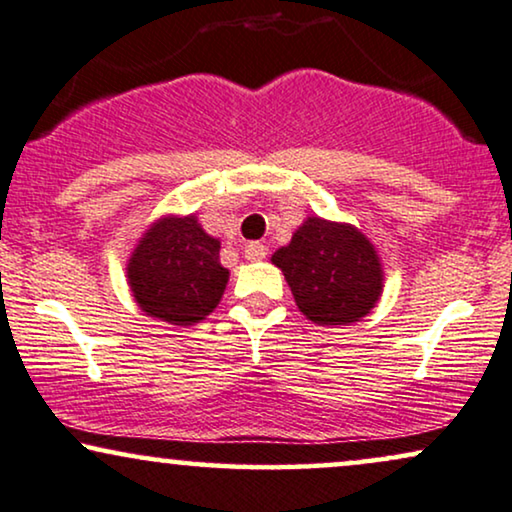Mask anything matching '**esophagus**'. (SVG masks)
Wrapping results in <instances>:
<instances>
[{"label":"esophagus","mask_w":512,"mask_h":512,"mask_svg":"<svg viewBox=\"0 0 512 512\" xmlns=\"http://www.w3.org/2000/svg\"><path fill=\"white\" fill-rule=\"evenodd\" d=\"M243 252H245V260H250V262H260V260H264V257H267V245H262V243H248L243 248Z\"/></svg>","instance_id":"1"}]
</instances>
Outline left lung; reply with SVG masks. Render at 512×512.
I'll return each instance as SVG.
<instances>
[{
	"label": "left lung",
	"mask_w": 512,
	"mask_h": 512,
	"mask_svg": "<svg viewBox=\"0 0 512 512\" xmlns=\"http://www.w3.org/2000/svg\"><path fill=\"white\" fill-rule=\"evenodd\" d=\"M271 264L286 276L297 309L316 326H349L371 314L385 286L375 245L354 224L307 217Z\"/></svg>",
	"instance_id": "obj_1"
}]
</instances>
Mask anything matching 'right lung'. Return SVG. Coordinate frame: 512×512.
<instances>
[{
  "label": "right lung",
  "mask_w": 512,
  "mask_h": 512,
  "mask_svg": "<svg viewBox=\"0 0 512 512\" xmlns=\"http://www.w3.org/2000/svg\"><path fill=\"white\" fill-rule=\"evenodd\" d=\"M219 248V238L196 215H163L148 224L127 260V286L137 307L181 328L205 321L229 283Z\"/></svg>",
  "instance_id": "1"
}]
</instances>
